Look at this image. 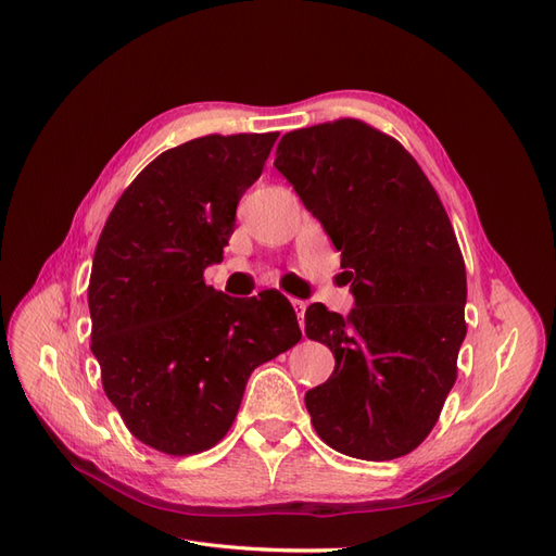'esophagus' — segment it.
I'll return each instance as SVG.
<instances>
[{"mask_svg": "<svg viewBox=\"0 0 556 556\" xmlns=\"http://www.w3.org/2000/svg\"><path fill=\"white\" fill-rule=\"evenodd\" d=\"M292 306H294V311H296V317H299V327L304 329V313H306V301H301V299H292Z\"/></svg>", "mask_w": 556, "mask_h": 556, "instance_id": "obj_1", "label": "esophagus"}]
</instances>
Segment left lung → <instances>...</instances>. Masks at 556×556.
<instances>
[{
  "instance_id": "left-lung-1",
  "label": "left lung",
  "mask_w": 556,
  "mask_h": 556,
  "mask_svg": "<svg viewBox=\"0 0 556 556\" xmlns=\"http://www.w3.org/2000/svg\"><path fill=\"white\" fill-rule=\"evenodd\" d=\"M274 166L341 250L355 294L348 317L306 311V336L336 359L306 392L311 422L348 457H403L439 419L466 336L450 217L408 150L355 117L285 134Z\"/></svg>"
}]
</instances>
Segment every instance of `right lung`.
Wrapping results in <instances>:
<instances>
[{
    "label": "right lung",
    "mask_w": 556,
    "mask_h": 556,
    "mask_svg": "<svg viewBox=\"0 0 556 556\" xmlns=\"http://www.w3.org/2000/svg\"><path fill=\"white\" fill-rule=\"evenodd\" d=\"M278 131L208 134L164 150L117 199L99 237L88 304L102 384L134 439L174 457L225 439L255 368L301 339L280 292H215L243 192Z\"/></svg>",
    "instance_id": "obj_1"
}]
</instances>
